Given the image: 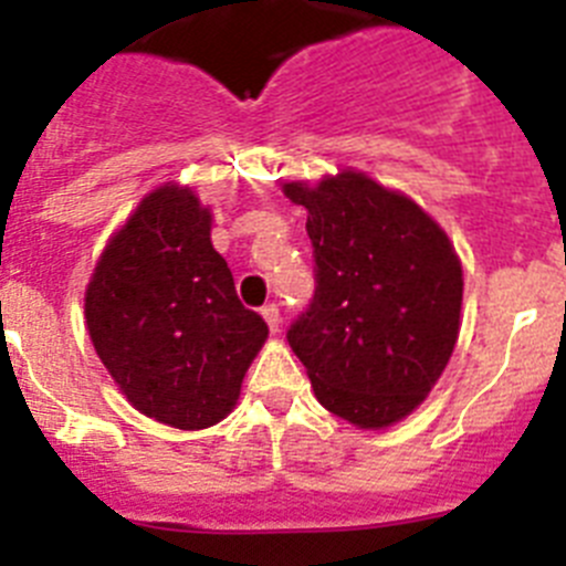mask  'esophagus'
<instances>
[{"label":"esophagus","mask_w":566,"mask_h":566,"mask_svg":"<svg viewBox=\"0 0 566 566\" xmlns=\"http://www.w3.org/2000/svg\"><path fill=\"white\" fill-rule=\"evenodd\" d=\"M260 314H263V319H266L269 332H277V328H280V308L274 306V303H269V306L260 308Z\"/></svg>","instance_id":"esophagus-1"}]
</instances>
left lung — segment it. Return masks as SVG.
Segmentation results:
<instances>
[{
    "mask_svg": "<svg viewBox=\"0 0 566 566\" xmlns=\"http://www.w3.org/2000/svg\"><path fill=\"white\" fill-rule=\"evenodd\" d=\"M308 209L314 297L286 339L314 397L357 428H388L422 402L459 337L462 263L411 198L363 172L283 184Z\"/></svg>",
    "mask_w": 566,
    "mask_h": 566,
    "instance_id": "left-lung-1",
    "label": "left lung"
}]
</instances>
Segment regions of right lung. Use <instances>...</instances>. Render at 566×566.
I'll list each match as a JSON object with an SVG mask.
<instances>
[{
	"label": "right lung",
	"instance_id": "obj_1",
	"mask_svg": "<svg viewBox=\"0 0 566 566\" xmlns=\"http://www.w3.org/2000/svg\"><path fill=\"white\" fill-rule=\"evenodd\" d=\"M212 214L164 184L129 214L96 263L84 317L96 354L135 411L181 431L221 422L269 337L212 249Z\"/></svg>",
	"mask_w": 566,
	"mask_h": 566
}]
</instances>
